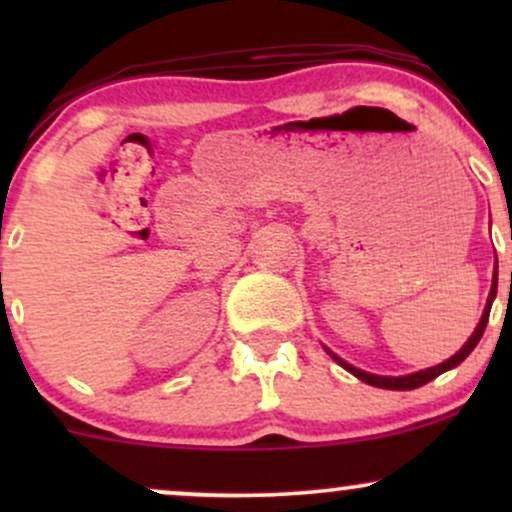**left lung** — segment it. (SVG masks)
<instances>
[{
	"instance_id": "8db88e82",
	"label": "left lung",
	"mask_w": 512,
	"mask_h": 512,
	"mask_svg": "<svg viewBox=\"0 0 512 512\" xmlns=\"http://www.w3.org/2000/svg\"><path fill=\"white\" fill-rule=\"evenodd\" d=\"M496 284H498V262H496V269H493V284H491L489 301H486L484 315H481V320H479L477 330H474L472 337L467 339V344H464L462 349L457 351L455 356L448 358V361H443V363H440V366H433V368L419 370V373H411V375H399V378H387V375H373V373H363V370H358V368H354V366H349V363L342 361V358H339V356H334L332 351H327V354H330V356L334 358V361L339 363V366L349 370L351 375H356L358 380H363V383H368V385H375V387H383V390H416V387H421V385L431 383L433 378H438V375H440V373H445V370H450V368L460 366V363L464 361V358H467L469 354H472V351H474V346L479 344L481 334H484V330H486V322H489L491 303H493V298H496Z\"/></svg>"
}]
</instances>
